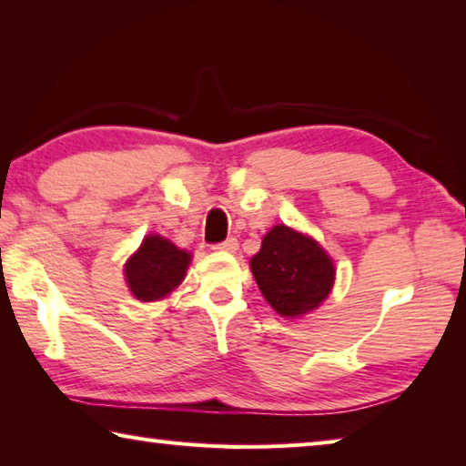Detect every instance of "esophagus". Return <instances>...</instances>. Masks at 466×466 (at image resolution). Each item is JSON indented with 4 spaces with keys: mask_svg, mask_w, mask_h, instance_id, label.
<instances>
[{
    "mask_svg": "<svg viewBox=\"0 0 466 466\" xmlns=\"http://www.w3.org/2000/svg\"><path fill=\"white\" fill-rule=\"evenodd\" d=\"M214 250H218V252H234V250H238V240L236 238H226L224 242H218V244H214Z\"/></svg>",
    "mask_w": 466,
    "mask_h": 466,
    "instance_id": "1",
    "label": "esophagus"
}]
</instances>
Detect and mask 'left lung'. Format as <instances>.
<instances>
[{"label": "left lung", "instance_id": "1", "mask_svg": "<svg viewBox=\"0 0 466 466\" xmlns=\"http://www.w3.org/2000/svg\"><path fill=\"white\" fill-rule=\"evenodd\" d=\"M258 289L281 317H299L329 296L335 269L310 236L275 226L250 261Z\"/></svg>", "mask_w": 466, "mask_h": 466}]
</instances>
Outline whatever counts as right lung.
<instances>
[{"label":"right lung","instance_id":"1","mask_svg":"<svg viewBox=\"0 0 466 466\" xmlns=\"http://www.w3.org/2000/svg\"><path fill=\"white\" fill-rule=\"evenodd\" d=\"M191 255L177 248L162 236H147L139 250L125 265L129 289L141 302L168 296L185 279Z\"/></svg>","mask_w":466,"mask_h":466}]
</instances>
